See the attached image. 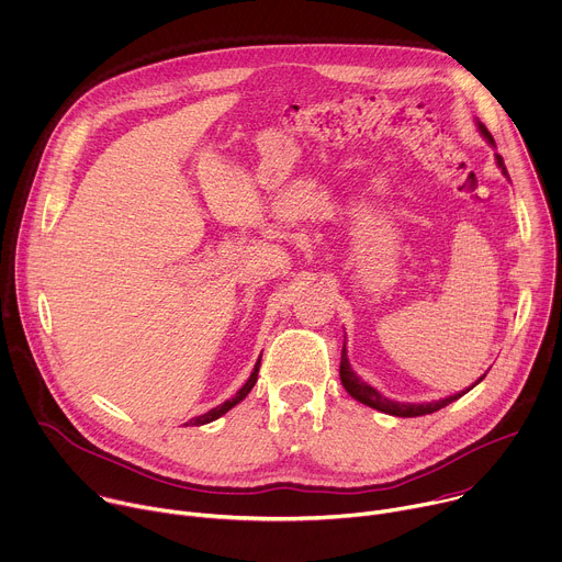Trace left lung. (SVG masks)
<instances>
[{
  "instance_id": "1",
  "label": "left lung",
  "mask_w": 562,
  "mask_h": 562,
  "mask_svg": "<svg viewBox=\"0 0 562 562\" xmlns=\"http://www.w3.org/2000/svg\"><path fill=\"white\" fill-rule=\"evenodd\" d=\"M476 126H479L481 135H483V137L494 146V137L490 135V131H487L479 120H476ZM496 164H498V168L503 170V175L509 179L507 168H505V161H503V157H501L498 153H496ZM339 374H341V383H344V387L348 390V394H350L352 398H357L359 403L370 405V407H374V409H379V412H385V414H392V416H403V418L425 416V414L438 412L440 407L450 405V403H454L457 398H461L463 394H468L474 385H479V383L485 379V374H483V376H481L472 387H468V390H463V392H459V394H454V396H447V398H440V401H431V403H398V401H390V398H387V396H383L379 390H374L372 385H368L366 381H361V379L357 376V372L350 368L346 344H344V350H341V370H339Z\"/></svg>"
}]
</instances>
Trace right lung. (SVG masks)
<instances>
[{
	"label": "right lung",
	"mask_w": 562,
	"mask_h": 562,
	"mask_svg": "<svg viewBox=\"0 0 562 562\" xmlns=\"http://www.w3.org/2000/svg\"><path fill=\"white\" fill-rule=\"evenodd\" d=\"M259 366H261V357H259V361L255 363V370H252V374H250V379L246 381V385L233 396V398H228L226 403H221V405H216L214 409H210V412H205V414H201V416H196V418H190L186 425H205V423H212V420H216L218 416H223L226 414L228 409H233L237 403H241L248 394H250V390L255 387V383H257V376H259Z\"/></svg>",
	"instance_id": "right-lung-1"
}]
</instances>
